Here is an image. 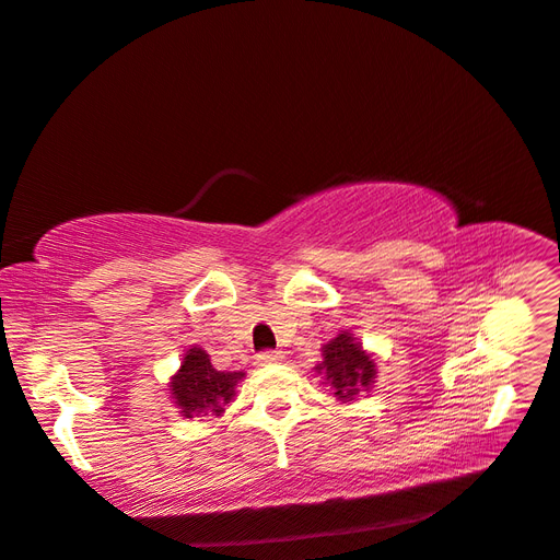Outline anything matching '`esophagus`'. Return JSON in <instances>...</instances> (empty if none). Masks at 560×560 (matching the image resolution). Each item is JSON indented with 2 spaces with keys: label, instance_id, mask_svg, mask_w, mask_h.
<instances>
[{
  "label": "esophagus",
  "instance_id": "esophagus-1",
  "mask_svg": "<svg viewBox=\"0 0 560 560\" xmlns=\"http://www.w3.org/2000/svg\"><path fill=\"white\" fill-rule=\"evenodd\" d=\"M279 361H283V351H262V354H258L260 365H271V363H279Z\"/></svg>",
  "mask_w": 560,
  "mask_h": 560
}]
</instances>
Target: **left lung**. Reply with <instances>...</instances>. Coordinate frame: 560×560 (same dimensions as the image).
Masks as SVG:
<instances>
[{"mask_svg": "<svg viewBox=\"0 0 560 560\" xmlns=\"http://www.w3.org/2000/svg\"><path fill=\"white\" fill-rule=\"evenodd\" d=\"M322 385L340 404L357 401L361 392H371L377 377V361L369 349H363L351 330H340L322 347V361L314 365Z\"/></svg>", "mask_w": 560, "mask_h": 560, "instance_id": "8db88e82", "label": "left lung"}]
</instances>
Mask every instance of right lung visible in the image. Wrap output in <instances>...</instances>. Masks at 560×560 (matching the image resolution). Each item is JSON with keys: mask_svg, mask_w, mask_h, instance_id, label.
Here are the masks:
<instances>
[{"mask_svg": "<svg viewBox=\"0 0 560 560\" xmlns=\"http://www.w3.org/2000/svg\"><path fill=\"white\" fill-rule=\"evenodd\" d=\"M244 377V371H218L206 349L191 345L168 380V396L183 418H218L234 401Z\"/></svg>", "mask_w": 560, "mask_h": 560, "instance_id": "1", "label": "right lung"}]
</instances>
